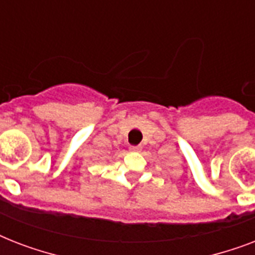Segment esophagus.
<instances>
[{
  "instance_id": "obj_1",
  "label": "esophagus",
  "mask_w": 255,
  "mask_h": 255,
  "mask_svg": "<svg viewBox=\"0 0 255 255\" xmlns=\"http://www.w3.org/2000/svg\"><path fill=\"white\" fill-rule=\"evenodd\" d=\"M129 151L140 152L141 151V147H140V145H131V147H129Z\"/></svg>"
}]
</instances>
